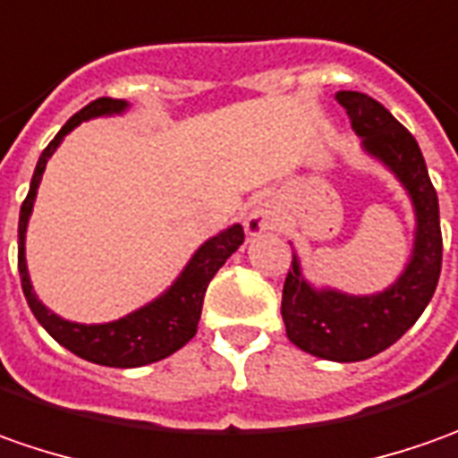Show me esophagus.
Returning <instances> with one entry per match:
<instances>
[{
  "mask_svg": "<svg viewBox=\"0 0 458 458\" xmlns=\"http://www.w3.org/2000/svg\"><path fill=\"white\" fill-rule=\"evenodd\" d=\"M274 228H276V215L271 213L268 208H256L253 213L248 215V220H245V230H248L250 238H256L260 233Z\"/></svg>",
  "mask_w": 458,
  "mask_h": 458,
  "instance_id": "34e87169",
  "label": "esophagus"
}]
</instances>
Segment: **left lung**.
Segmentation results:
<instances>
[{
	"label": "left lung",
	"instance_id": "1",
	"mask_svg": "<svg viewBox=\"0 0 458 458\" xmlns=\"http://www.w3.org/2000/svg\"><path fill=\"white\" fill-rule=\"evenodd\" d=\"M335 98L352 119L362 151L386 166L408 192L416 215L413 250L401 276L383 292L365 296L309 284L293 253L281 317L299 350L332 362H360L398 342L428 307L441 274L444 243L438 198L413 134L365 93L339 90Z\"/></svg>",
	"mask_w": 458,
	"mask_h": 458
}]
</instances>
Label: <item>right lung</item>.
Here are the masks:
<instances>
[{"label":"right lung","mask_w":458,"mask_h":458,"mask_svg":"<svg viewBox=\"0 0 458 458\" xmlns=\"http://www.w3.org/2000/svg\"><path fill=\"white\" fill-rule=\"evenodd\" d=\"M123 111H129L126 101L98 98V101L88 103L86 108H81L57 131V136L47 144V149L42 151L38 166H35L30 192H27L22 210H20V245H17L22 292L35 319L47 329L50 337L60 342L65 350H71L72 355L83 357V360L96 362V365H106V368H141V365L159 362L165 357L174 355L180 347H184L190 339L195 337L208 284L213 281L215 274L220 271V266L238 250V245L243 243L245 238L243 228L238 223L220 230L217 235L208 238L192 253V259L187 260V266L182 268V274L172 281V286L166 292L159 293L157 299H151L149 304H144V307H139L136 311L121 317V319H114V322H68L42 304L35 289H32L27 259H24V235H27V223H30L32 208H35L42 172L47 166V159L55 154L57 147L63 144V139L71 134L75 126H81L83 121L101 119V116H119Z\"/></svg>","instance_id":"right-lung-1"}]
</instances>
